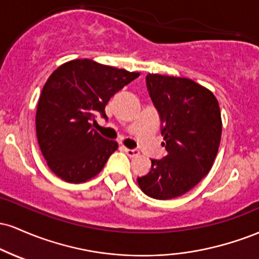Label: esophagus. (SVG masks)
<instances>
[{
	"instance_id": "34e87169",
	"label": "esophagus",
	"mask_w": 259,
	"mask_h": 259,
	"mask_svg": "<svg viewBox=\"0 0 259 259\" xmlns=\"http://www.w3.org/2000/svg\"><path fill=\"white\" fill-rule=\"evenodd\" d=\"M123 151L129 157H135V156H138V154H139L138 150H130V148H126V147H123Z\"/></svg>"
}]
</instances>
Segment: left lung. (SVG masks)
<instances>
[{"label":"left lung","instance_id":"left-lung-1","mask_svg":"<svg viewBox=\"0 0 259 259\" xmlns=\"http://www.w3.org/2000/svg\"><path fill=\"white\" fill-rule=\"evenodd\" d=\"M146 84L168 153L151 159V170L138 184L150 197L170 200L209 173L221 144V108L213 92L191 79L147 74Z\"/></svg>","mask_w":259,"mask_h":259}]
</instances>
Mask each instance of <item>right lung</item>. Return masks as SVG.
I'll use <instances>...</instances> for the list:
<instances>
[{"instance_id": "right-lung-1", "label": "right lung", "mask_w": 259, "mask_h": 259, "mask_svg": "<svg viewBox=\"0 0 259 259\" xmlns=\"http://www.w3.org/2000/svg\"><path fill=\"white\" fill-rule=\"evenodd\" d=\"M140 73L74 59L47 79L36 109V136L50 169L62 180L80 184L102 170L118 148L92 129L97 113L107 119L109 99Z\"/></svg>"}]
</instances>
